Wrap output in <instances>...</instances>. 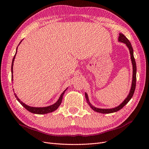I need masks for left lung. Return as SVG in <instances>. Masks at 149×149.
<instances>
[{"mask_svg": "<svg viewBox=\"0 0 149 149\" xmlns=\"http://www.w3.org/2000/svg\"><path fill=\"white\" fill-rule=\"evenodd\" d=\"M119 42H123L125 43L127 47H128L130 54V58H131V61H132V67H133V75H132V86H131V88H130V91L129 94V95L127 97L125 98V100L122 102L119 106L118 107H114V108H112V109H100V108H97L94 107L91 103L89 101V99L87 93H85V97L86 99V101L88 103V104L90 106L92 109L96 112H100V113L102 114H109V113H112V112H115L119 111L126 104L128 103V102L130 100V99L132 98L133 96V94L134 93L135 89H136V71H137V68H136V61H135V58L134 56V52H133V48L131 45V43L129 42V40L126 38L124 34L123 33H119Z\"/></svg>", "mask_w": 149, "mask_h": 149, "instance_id": "left-lung-1", "label": "left lung"}]
</instances>
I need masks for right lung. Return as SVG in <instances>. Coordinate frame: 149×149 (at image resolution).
I'll return each instance as SVG.
<instances>
[{"instance_id": "right-lung-1", "label": "right lung", "mask_w": 149, "mask_h": 149, "mask_svg": "<svg viewBox=\"0 0 149 149\" xmlns=\"http://www.w3.org/2000/svg\"><path fill=\"white\" fill-rule=\"evenodd\" d=\"M22 42V41H21ZM21 42H20V43H21ZM16 53H17V51H16ZM16 53L15 54L13 58V60H12V66H11V71H12V73L13 74V61H14L15 60V57L16 56ZM12 81H13V74L12 76ZM66 89L65 91L62 93V94L60 95V98L58 99V100L55 103L53 104V105L51 106H49L47 107H30L29 106L27 105H26L25 104H24L23 102H22L19 97H18L16 95V94L14 93V95L15 96V97L17 98V101H19L21 104L23 106L25 109L29 111V112H31V113H33V114H47V113H49V112H52L53 111H55V110H56L58 107L60 106V105L61 104V103L62 102V99H63V94L65 93V92L66 91Z\"/></svg>"}]
</instances>
